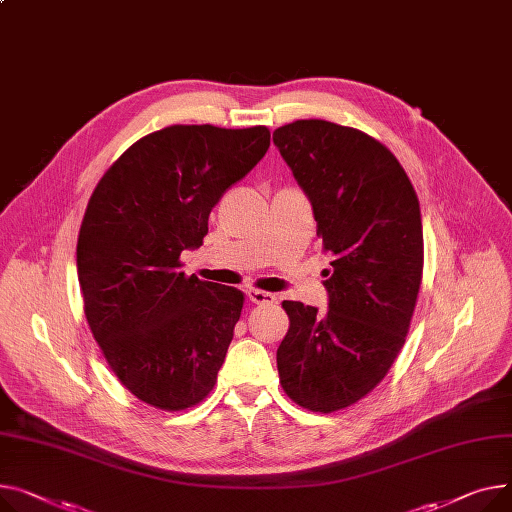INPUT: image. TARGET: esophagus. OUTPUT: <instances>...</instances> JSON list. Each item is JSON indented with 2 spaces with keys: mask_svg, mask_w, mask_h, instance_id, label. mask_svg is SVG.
Segmentation results:
<instances>
[{
  "mask_svg": "<svg viewBox=\"0 0 512 512\" xmlns=\"http://www.w3.org/2000/svg\"><path fill=\"white\" fill-rule=\"evenodd\" d=\"M247 298L253 302V304H259V306H269V304H276V296L269 294V292H263V290H247Z\"/></svg>",
  "mask_w": 512,
  "mask_h": 512,
  "instance_id": "obj_1",
  "label": "esophagus"
}]
</instances>
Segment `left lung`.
I'll return each mask as SVG.
<instances>
[{"instance_id": "obj_1", "label": "left lung", "mask_w": 512, "mask_h": 512, "mask_svg": "<svg viewBox=\"0 0 512 512\" xmlns=\"http://www.w3.org/2000/svg\"><path fill=\"white\" fill-rule=\"evenodd\" d=\"M274 144L331 255L325 313L282 302L280 383L298 405L329 414L377 387L405 342L424 265L420 203L397 158L354 127L302 119L278 127Z\"/></svg>"}]
</instances>
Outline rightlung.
Listing matches in <instances>:
<instances>
[{
    "label": "right lung",
    "mask_w": 512,
    "mask_h": 512,
    "mask_svg": "<svg viewBox=\"0 0 512 512\" xmlns=\"http://www.w3.org/2000/svg\"><path fill=\"white\" fill-rule=\"evenodd\" d=\"M267 148L263 125H170L127 148L88 201L76 249L88 325L117 379L160 410L216 385L245 298L187 278L179 257Z\"/></svg>",
    "instance_id": "1"
}]
</instances>
